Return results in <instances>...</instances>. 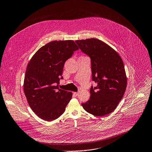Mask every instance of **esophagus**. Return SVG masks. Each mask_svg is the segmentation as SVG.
<instances>
[{
  "mask_svg": "<svg viewBox=\"0 0 152 152\" xmlns=\"http://www.w3.org/2000/svg\"><path fill=\"white\" fill-rule=\"evenodd\" d=\"M73 94H74V95H75V96H77L79 94V92H74V93H73Z\"/></svg>",
  "mask_w": 152,
  "mask_h": 152,
  "instance_id": "1",
  "label": "esophagus"
}]
</instances>
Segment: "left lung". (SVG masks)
Returning <instances> with one entry per match:
<instances>
[{
    "instance_id": "obj_1",
    "label": "left lung",
    "mask_w": 152,
    "mask_h": 152,
    "mask_svg": "<svg viewBox=\"0 0 152 152\" xmlns=\"http://www.w3.org/2000/svg\"><path fill=\"white\" fill-rule=\"evenodd\" d=\"M76 42L90 57L92 79L97 83V87L91 86L90 98L82 106L94 116L108 115L117 107L126 90L127 79L122 59L116 50L98 39Z\"/></svg>"
}]
</instances>
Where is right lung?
I'll return each instance as SVG.
<instances>
[{"mask_svg": "<svg viewBox=\"0 0 152 152\" xmlns=\"http://www.w3.org/2000/svg\"><path fill=\"white\" fill-rule=\"evenodd\" d=\"M79 49L73 40H53L40 48L27 65L23 91L30 107L45 121L62 115L72 93L59 88L65 61ZM57 86H56V84Z\"/></svg>", "mask_w": 152, "mask_h": 152, "instance_id": "right-lung-1", "label": "right lung"}]
</instances>
